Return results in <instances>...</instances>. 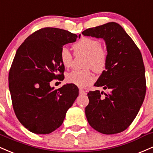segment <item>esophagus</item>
Instances as JSON below:
<instances>
[{"instance_id": "34e87169", "label": "esophagus", "mask_w": 153, "mask_h": 153, "mask_svg": "<svg viewBox=\"0 0 153 153\" xmlns=\"http://www.w3.org/2000/svg\"><path fill=\"white\" fill-rule=\"evenodd\" d=\"M79 94L80 95H85V91L82 89H79Z\"/></svg>"}]
</instances>
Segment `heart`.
Segmentation results:
<instances>
[{
  "label": "heart",
  "mask_w": 153,
  "mask_h": 153,
  "mask_svg": "<svg viewBox=\"0 0 153 153\" xmlns=\"http://www.w3.org/2000/svg\"><path fill=\"white\" fill-rule=\"evenodd\" d=\"M102 45L98 39L92 37H84L73 45L75 54L86 56L85 67H90L97 73H102L107 66L108 56L105 50L101 48ZM60 58L63 66H70L72 61V55L66 46L61 48ZM66 82L80 87L90 85L95 79L90 69L74 70L67 74Z\"/></svg>",
  "instance_id": "heart-1"
}]
</instances>
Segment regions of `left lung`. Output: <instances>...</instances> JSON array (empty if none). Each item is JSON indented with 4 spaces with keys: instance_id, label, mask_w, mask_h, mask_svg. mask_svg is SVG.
<instances>
[{
    "instance_id": "8db88e82",
    "label": "left lung",
    "mask_w": 153,
    "mask_h": 153,
    "mask_svg": "<svg viewBox=\"0 0 153 153\" xmlns=\"http://www.w3.org/2000/svg\"><path fill=\"white\" fill-rule=\"evenodd\" d=\"M105 40L108 61L94 85L109 90L90 91L85 108L87 121L94 129L114 134L126 129L138 114L146 93L145 70L141 52L123 27L108 22L82 32ZM101 94H104L101 97Z\"/></svg>"
}]
</instances>
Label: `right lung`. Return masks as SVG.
<instances>
[{
  "mask_svg": "<svg viewBox=\"0 0 153 153\" xmlns=\"http://www.w3.org/2000/svg\"><path fill=\"white\" fill-rule=\"evenodd\" d=\"M77 37L68 31L45 27L29 36L16 51L8 87L17 118L32 133L46 134L61 126L78 97L74 85L66 84L58 90L50 85L53 79L63 77L61 48Z\"/></svg>",
  "mask_w": 153,
  "mask_h": 153,
  "instance_id": "1",
  "label": "right lung"
}]
</instances>
